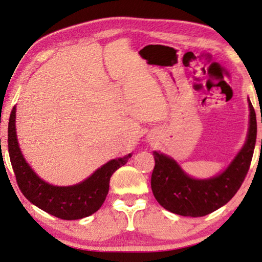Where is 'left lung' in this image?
Instances as JSON below:
<instances>
[{"instance_id": "1", "label": "left lung", "mask_w": 262, "mask_h": 262, "mask_svg": "<svg viewBox=\"0 0 262 262\" xmlns=\"http://www.w3.org/2000/svg\"><path fill=\"white\" fill-rule=\"evenodd\" d=\"M249 127L245 145L227 169L210 179L191 178L171 157L154 151L151 189L157 202L170 212L203 217L225 205L241 187L248 173L256 142V116L248 99Z\"/></svg>"}]
</instances>
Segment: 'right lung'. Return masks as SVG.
I'll return each mask as SVG.
<instances>
[{"instance_id": "1", "label": "right lung", "mask_w": 262, "mask_h": 262, "mask_svg": "<svg viewBox=\"0 0 262 262\" xmlns=\"http://www.w3.org/2000/svg\"><path fill=\"white\" fill-rule=\"evenodd\" d=\"M15 113L16 107L14 106L8 124V151L16 182L23 194L33 205L60 220H81L96 212L105 202L112 174L118 168L126 164L132 154L111 160L80 184L50 185L34 173L21 152L16 138Z\"/></svg>"}]
</instances>
